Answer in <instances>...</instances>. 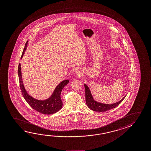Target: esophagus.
I'll return each instance as SVG.
<instances>
[{
    "mask_svg": "<svg viewBox=\"0 0 151 151\" xmlns=\"http://www.w3.org/2000/svg\"><path fill=\"white\" fill-rule=\"evenodd\" d=\"M76 72L77 74L79 76H81V74H82V71H81V69H77L76 71Z\"/></svg>",
    "mask_w": 151,
    "mask_h": 151,
    "instance_id": "esophagus-1",
    "label": "esophagus"
}]
</instances>
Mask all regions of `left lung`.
<instances>
[{
    "mask_svg": "<svg viewBox=\"0 0 151 151\" xmlns=\"http://www.w3.org/2000/svg\"><path fill=\"white\" fill-rule=\"evenodd\" d=\"M84 86L85 89V99H86L87 105L89 109L94 111L103 112V111H109V109H114L117 106H118L126 97V96H125V97H124L121 101L114 104H104L103 103H100L97 101H95L93 99L88 87L87 86L86 84H84Z\"/></svg>",
    "mask_w": 151,
    "mask_h": 151,
    "instance_id": "left-lung-1",
    "label": "left lung"
}]
</instances>
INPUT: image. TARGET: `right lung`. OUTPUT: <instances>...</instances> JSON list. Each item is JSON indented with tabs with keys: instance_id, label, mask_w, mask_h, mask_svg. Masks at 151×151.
Masks as SVG:
<instances>
[{
	"instance_id": "1",
	"label": "right lung",
	"mask_w": 151,
	"mask_h": 151,
	"mask_svg": "<svg viewBox=\"0 0 151 151\" xmlns=\"http://www.w3.org/2000/svg\"><path fill=\"white\" fill-rule=\"evenodd\" d=\"M27 42L25 44V47L23 50L21 58H22L23 55L24 54L25 50H26ZM18 73L19 77L20 89L22 93V96L32 109L42 114L48 115L55 113L62 109L63 102L60 98V94L64 87L69 83V80H64L61 82L56 87V88L54 91V93L49 99L44 101H39L32 98V97L29 95L27 91H26L22 83L20 63L18 65Z\"/></svg>"
}]
</instances>
